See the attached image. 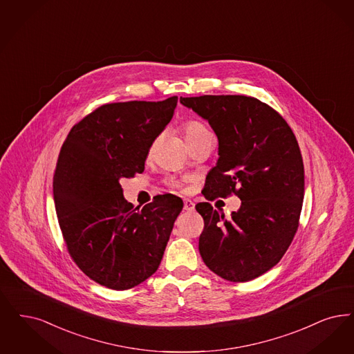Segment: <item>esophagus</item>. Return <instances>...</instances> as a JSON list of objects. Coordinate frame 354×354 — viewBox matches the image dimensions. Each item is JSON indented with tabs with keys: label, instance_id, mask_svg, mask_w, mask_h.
<instances>
[{
	"label": "esophagus",
	"instance_id": "34e87169",
	"mask_svg": "<svg viewBox=\"0 0 354 354\" xmlns=\"http://www.w3.org/2000/svg\"><path fill=\"white\" fill-rule=\"evenodd\" d=\"M184 211H187V212L195 211V203L189 198H184Z\"/></svg>",
	"mask_w": 354,
	"mask_h": 354
}]
</instances>
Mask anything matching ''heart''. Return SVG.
<instances>
[{
    "instance_id": "obj_1",
    "label": "heart",
    "mask_w": 354,
    "mask_h": 354,
    "mask_svg": "<svg viewBox=\"0 0 354 354\" xmlns=\"http://www.w3.org/2000/svg\"><path fill=\"white\" fill-rule=\"evenodd\" d=\"M182 130H183L184 140H185L188 145L195 143V142L200 141V140L211 136L209 130L204 127L201 122H198V121H187V122H184Z\"/></svg>"
}]
</instances>
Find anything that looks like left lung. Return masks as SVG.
I'll use <instances>...</instances> for the list:
<instances>
[{
	"label": "left lung",
	"instance_id": "1",
	"mask_svg": "<svg viewBox=\"0 0 354 354\" xmlns=\"http://www.w3.org/2000/svg\"><path fill=\"white\" fill-rule=\"evenodd\" d=\"M207 120L218 140V159L208 172L207 200L241 198L227 220L209 203H198L204 263L230 282H248L274 268L299 227L304 167L297 138L281 114L248 96L180 97Z\"/></svg>",
	"mask_w": 354,
	"mask_h": 354
}]
</instances>
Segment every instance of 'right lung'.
I'll return each mask as SVG.
<instances>
[{
	"label": "right lung",
	"mask_w": 354,
	"mask_h": 354,
	"mask_svg": "<svg viewBox=\"0 0 354 354\" xmlns=\"http://www.w3.org/2000/svg\"><path fill=\"white\" fill-rule=\"evenodd\" d=\"M178 104H105L72 127L60 149L53 192L68 253L92 281L127 290L156 272L183 200L166 194L143 208L124 198L121 179L145 170Z\"/></svg>",
	"instance_id": "1"
}]
</instances>
